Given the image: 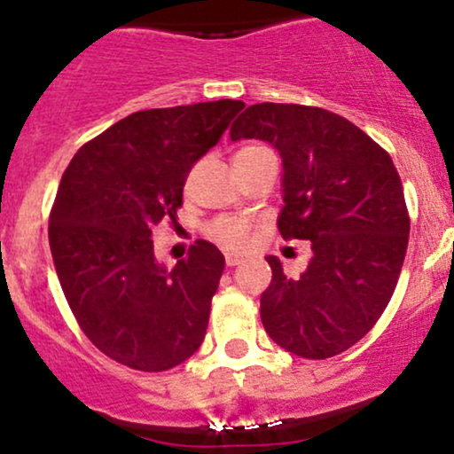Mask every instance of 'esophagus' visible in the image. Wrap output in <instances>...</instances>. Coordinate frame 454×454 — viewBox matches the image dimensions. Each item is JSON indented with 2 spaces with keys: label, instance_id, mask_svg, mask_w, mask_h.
I'll list each match as a JSON object with an SVG mask.
<instances>
[{
  "label": "esophagus",
  "instance_id": "1",
  "mask_svg": "<svg viewBox=\"0 0 454 454\" xmlns=\"http://www.w3.org/2000/svg\"><path fill=\"white\" fill-rule=\"evenodd\" d=\"M237 264H241V258L234 256V254H226V267H237Z\"/></svg>",
  "mask_w": 454,
  "mask_h": 454
}]
</instances>
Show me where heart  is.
<instances>
[{
	"instance_id": "1",
	"label": "heart",
	"mask_w": 454,
	"mask_h": 454,
	"mask_svg": "<svg viewBox=\"0 0 454 454\" xmlns=\"http://www.w3.org/2000/svg\"><path fill=\"white\" fill-rule=\"evenodd\" d=\"M252 149H256V145L239 149L237 155L247 153ZM207 234H209L211 241L222 245L228 252H243L249 243V223L239 220V217H220V220H215L207 228Z\"/></svg>"
}]
</instances>
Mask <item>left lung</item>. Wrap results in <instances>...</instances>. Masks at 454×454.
<instances>
[{
	"label": "left lung",
	"instance_id": "left-lung-1",
	"mask_svg": "<svg viewBox=\"0 0 454 454\" xmlns=\"http://www.w3.org/2000/svg\"><path fill=\"white\" fill-rule=\"evenodd\" d=\"M231 138L267 140L284 161V239L311 241L301 278L279 258L260 296L264 331L284 350L331 358L363 340L387 309L410 239L403 185L390 155L340 114L303 104L247 106Z\"/></svg>",
	"mask_w": 454,
	"mask_h": 454
}]
</instances>
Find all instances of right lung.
<instances>
[{
  "label": "right lung",
  "mask_w": 454,
  "mask_h": 454,
  "mask_svg": "<svg viewBox=\"0 0 454 454\" xmlns=\"http://www.w3.org/2000/svg\"><path fill=\"white\" fill-rule=\"evenodd\" d=\"M241 100L128 114L67 164L49 217L57 278L98 350L138 372H166L200 348L223 256L192 245L173 270L155 260L151 231L176 223L192 166L243 111Z\"/></svg>",
  "instance_id": "obj_1"
}]
</instances>
